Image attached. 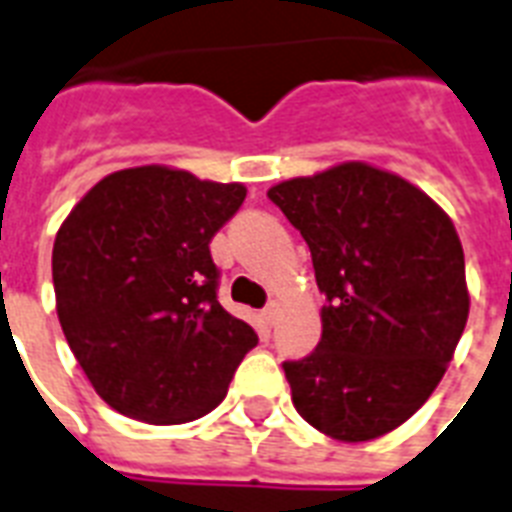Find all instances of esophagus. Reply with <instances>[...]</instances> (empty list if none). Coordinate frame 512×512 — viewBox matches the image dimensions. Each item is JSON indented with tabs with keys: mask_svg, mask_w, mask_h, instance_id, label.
I'll return each instance as SVG.
<instances>
[{
	"mask_svg": "<svg viewBox=\"0 0 512 512\" xmlns=\"http://www.w3.org/2000/svg\"><path fill=\"white\" fill-rule=\"evenodd\" d=\"M260 316H263L265 327H273V324H276V321H279V305L271 303V305H268V308H265L263 313H260Z\"/></svg>",
	"mask_w": 512,
	"mask_h": 512,
	"instance_id": "obj_1",
	"label": "esophagus"
}]
</instances>
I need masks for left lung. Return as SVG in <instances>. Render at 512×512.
<instances>
[{"instance_id":"8db88e82","label":"left lung","mask_w":512,"mask_h":512,"mask_svg":"<svg viewBox=\"0 0 512 512\" xmlns=\"http://www.w3.org/2000/svg\"><path fill=\"white\" fill-rule=\"evenodd\" d=\"M327 295L311 356L284 361L292 404L324 436L358 444L404 425L430 398L468 324L460 236L417 185L342 162L273 185Z\"/></svg>"}]
</instances>
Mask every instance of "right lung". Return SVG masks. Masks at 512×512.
<instances>
[{
	"instance_id": "add662e5",
	"label": "right lung",
	"mask_w": 512,
	"mask_h": 512,
	"mask_svg": "<svg viewBox=\"0 0 512 512\" xmlns=\"http://www.w3.org/2000/svg\"><path fill=\"white\" fill-rule=\"evenodd\" d=\"M247 188L164 164L106 175L55 236L52 284L60 327L92 388L148 425L209 414L255 329L217 303L209 241Z\"/></svg>"
}]
</instances>
